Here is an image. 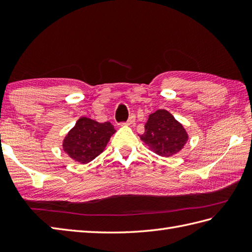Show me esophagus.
I'll list each match as a JSON object with an SVG mask.
<instances>
[{"label": "esophagus", "instance_id": "esophagus-1", "mask_svg": "<svg viewBox=\"0 0 252 252\" xmlns=\"http://www.w3.org/2000/svg\"><path fill=\"white\" fill-rule=\"evenodd\" d=\"M135 122V116L134 115H131L130 117H129V119H127V121L125 123V125H126V126H131V125H133V123Z\"/></svg>", "mask_w": 252, "mask_h": 252}]
</instances>
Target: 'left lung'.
<instances>
[{
	"label": "left lung",
	"instance_id": "obj_1",
	"mask_svg": "<svg viewBox=\"0 0 252 252\" xmlns=\"http://www.w3.org/2000/svg\"><path fill=\"white\" fill-rule=\"evenodd\" d=\"M141 140L159 156L171 157L182 151L189 134L181 123L165 109L149 115Z\"/></svg>",
	"mask_w": 252,
	"mask_h": 252
}]
</instances>
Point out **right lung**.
Returning <instances> with one entry per match:
<instances>
[{
  "instance_id": "1",
  "label": "right lung",
  "mask_w": 252,
  "mask_h": 252,
  "mask_svg": "<svg viewBox=\"0 0 252 252\" xmlns=\"http://www.w3.org/2000/svg\"><path fill=\"white\" fill-rule=\"evenodd\" d=\"M115 132L110 122L99 123L81 117L63 138V152L74 161L88 163L103 153Z\"/></svg>"
}]
</instances>
